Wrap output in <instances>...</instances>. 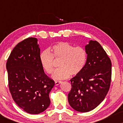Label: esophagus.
I'll return each mask as SVG.
<instances>
[{"instance_id":"obj_1","label":"esophagus","mask_w":123,"mask_h":123,"mask_svg":"<svg viewBox=\"0 0 123 123\" xmlns=\"http://www.w3.org/2000/svg\"><path fill=\"white\" fill-rule=\"evenodd\" d=\"M61 83H62V81H55V85L56 86H58L59 85H60V84Z\"/></svg>"}]
</instances>
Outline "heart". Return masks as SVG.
<instances>
[{
	"label": "heart",
	"instance_id": "1",
	"mask_svg": "<svg viewBox=\"0 0 123 123\" xmlns=\"http://www.w3.org/2000/svg\"><path fill=\"white\" fill-rule=\"evenodd\" d=\"M54 58L60 60V68L54 72L55 80H63L71 75H76L83 70L87 60V53L81 46L74 47L67 42H60L48 50L41 52L40 62L42 68L48 74H51L54 68Z\"/></svg>",
	"mask_w": 123,
	"mask_h": 123
}]
</instances>
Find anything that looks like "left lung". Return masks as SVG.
Segmentation results:
<instances>
[{
  "mask_svg": "<svg viewBox=\"0 0 123 123\" xmlns=\"http://www.w3.org/2000/svg\"><path fill=\"white\" fill-rule=\"evenodd\" d=\"M87 57L83 69L70 80L72 88L68 102L79 112H88L104 100L111 80V62L96 41L90 40L85 46Z\"/></svg>",
  "mask_w": 123,
  "mask_h": 123,
  "instance_id": "obj_1",
  "label": "left lung"
}]
</instances>
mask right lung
<instances>
[{
    "instance_id": "add662e5",
    "label": "right lung",
    "mask_w": 123,
    "mask_h": 123,
    "mask_svg": "<svg viewBox=\"0 0 123 123\" xmlns=\"http://www.w3.org/2000/svg\"><path fill=\"white\" fill-rule=\"evenodd\" d=\"M40 55L37 39L28 37L15 46L6 64L8 86L13 100L31 114L41 113L49 106V93L55 85L44 73Z\"/></svg>"
}]
</instances>
